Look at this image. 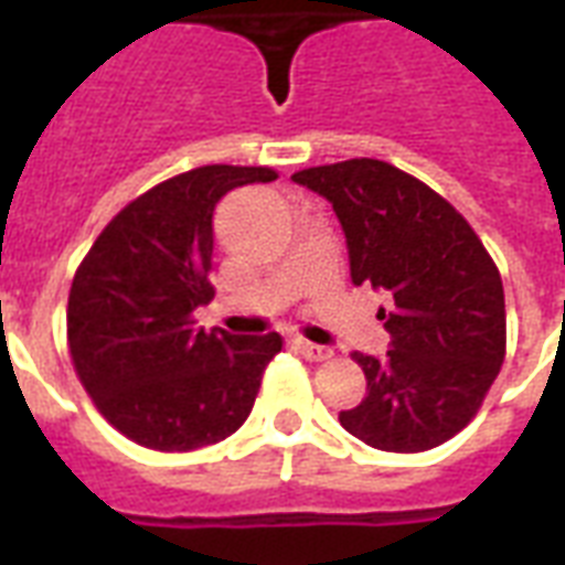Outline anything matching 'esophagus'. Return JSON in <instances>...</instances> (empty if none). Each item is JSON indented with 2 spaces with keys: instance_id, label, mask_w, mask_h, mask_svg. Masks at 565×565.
Segmentation results:
<instances>
[{
  "instance_id": "obj_1",
  "label": "esophagus",
  "mask_w": 565,
  "mask_h": 565,
  "mask_svg": "<svg viewBox=\"0 0 565 565\" xmlns=\"http://www.w3.org/2000/svg\"><path fill=\"white\" fill-rule=\"evenodd\" d=\"M296 349L305 361H313V363H322V361H331L334 352L328 349V345H317V343H308V340H296Z\"/></svg>"
}]
</instances>
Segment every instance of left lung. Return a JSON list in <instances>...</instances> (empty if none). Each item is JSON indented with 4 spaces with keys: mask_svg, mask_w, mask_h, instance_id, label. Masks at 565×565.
I'll list each match as a JSON object with an SVG mask.
<instances>
[{
    "mask_svg": "<svg viewBox=\"0 0 565 565\" xmlns=\"http://www.w3.org/2000/svg\"><path fill=\"white\" fill-rule=\"evenodd\" d=\"M345 231L352 281L393 296L386 358L354 352L366 398L340 413L352 437L395 455L443 446L481 411L508 352L504 287L490 252L425 181L375 158L292 175Z\"/></svg>",
    "mask_w": 565,
    "mask_h": 565,
    "instance_id": "1",
    "label": "left lung"
}]
</instances>
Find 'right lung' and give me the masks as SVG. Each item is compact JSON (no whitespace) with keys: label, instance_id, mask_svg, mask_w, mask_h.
I'll list each match as a JSON object with an SVG mask.
<instances>
[{"label":"right lung","instance_id":"right-lung-1","mask_svg":"<svg viewBox=\"0 0 565 565\" xmlns=\"http://www.w3.org/2000/svg\"><path fill=\"white\" fill-rule=\"evenodd\" d=\"M269 167L211 163L128 202L75 269L66 343L96 411L137 446L195 451L248 419L281 334L195 328L213 299V207Z\"/></svg>","mask_w":565,"mask_h":565}]
</instances>
